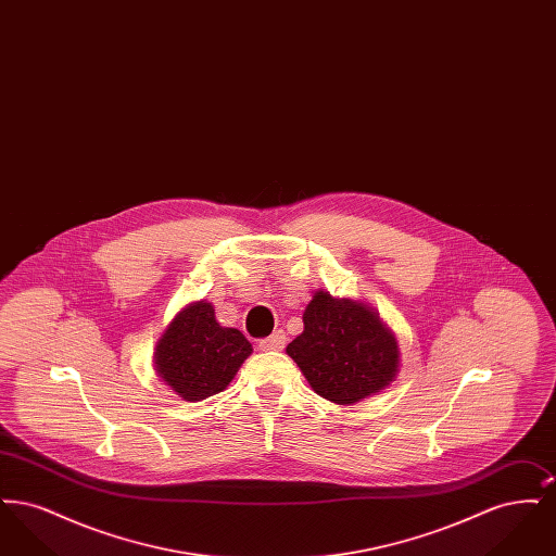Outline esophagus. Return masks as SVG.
Instances as JSON below:
<instances>
[{
    "instance_id": "34e87169",
    "label": "esophagus",
    "mask_w": 556,
    "mask_h": 556,
    "mask_svg": "<svg viewBox=\"0 0 556 556\" xmlns=\"http://www.w3.org/2000/svg\"><path fill=\"white\" fill-rule=\"evenodd\" d=\"M286 333L279 329V331H275V333H270L268 338H265L263 342H261V350H275V352H279V350H283L286 348Z\"/></svg>"
}]
</instances>
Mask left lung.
Listing matches in <instances>:
<instances>
[{
	"mask_svg": "<svg viewBox=\"0 0 556 556\" xmlns=\"http://www.w3.org/2000/svg\"><path fill=\"white\" fill-rule=\"evenodd\" d=\"M302 318L304 331L286 352L318 396L350 406L396 381V333L367 302L317 290Z\"/></svg>",
	"mask_w": 556,
	"mask_h": 556,
	"instance_id": "1",
	"label": "left lung"
}]
</instances>
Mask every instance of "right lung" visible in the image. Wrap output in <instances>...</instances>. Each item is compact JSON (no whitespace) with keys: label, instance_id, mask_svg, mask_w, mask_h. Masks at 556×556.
<instances>
[{"label":"right lung","instance_id":"add662e5","mask_svg":"<svg viewBox=\"0 0 556 556\" xmlns=\"http://www.w3.org/2000/svg\"><path fill=\"white\" fill-rule=\"evenodd\" d=\"M252 354L245 336L223 327L208 300L186 304L160 333L154 370L164 386L186 402L223 392Z\"/></svg>","mask_w":556,"mask_h":556}]
</instances>
